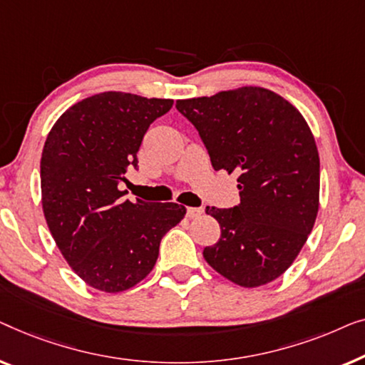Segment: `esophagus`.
<instances>
[{
	"label": "esophagus",
	"instance_id": "esophagus-1",
	"mask_svg": "<svg viewBox=\"0 0 365 365\" xmlns=\"http://www.w3.org/2000/svg\"><path fill=\"white\" fill-rule=\"evenodd\" d=\"M203 213V210L202 208H193V207H188L187 208V217L188 218H197V217H200V215Z\"/></svg>",
	"mask_w": 365,
	"mask_h": 365
}]
</instances>
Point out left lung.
Returning <instances> with one entry per match:
<instances>
[{
  "instance_id": "left-lung-1",
  "label": "left lung",
  "mask_w": 365,
  "mask_h": 365,
  "mask_svg": "<svg viewBox=\"0 0 365 365\" xmlns=\"http://www.w3.org/2000/svg\"><path fill=\"white\" fill-rule=\"evenodd\" d=\"M177 109L197 127L215 170L238 173V207H207L222 235L203 258L238 286L278 279L319 210V153L306 119L259 86L177 101Z\"/></svg>"
}]
</instances>
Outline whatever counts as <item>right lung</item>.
I'll return each instance as SVG.
<instances>
[{
  "label": "right lung",
  "mask_w": 365,
  "mask_h": 365,
  "mask_svg": "<svg viewBox=\"0 0 365 365\" xmlns=\"http://www.w3.org/2000/svg\"><path fill=\"white\" fill-rule=\"evenodd\" d=\"M172 99L107 91L71 106L41 155V203L61 255L87 286L122 292L155 266L160 241L183 220L178 203L122 200L125 170Z\"/></svg>",
  "instance_id": "obj_1"
}]
</instances>
